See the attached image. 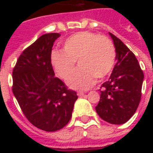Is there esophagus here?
Wrapping results in <instances>:
<instances>
[{"label":"esophagus","mask_w":153,"mask_h":153,"mask_svg":"<svg viewBox=\"0 0 153 153\" xmlns=\"http://www.w3.org/2000/svg\"><path fill=\"white\" fill-rule=\"evenodd\" d=\"M84 92H83V91H79V92H78V93H77V94H78V96L79 97H82V96H83V95H84Z\"/></svg>","instance_id":"obj_1"}]
</instances>
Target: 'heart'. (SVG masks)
Instances as JSON below:
<instances>
[{"mask_svg":"<svg viewBox=\"0 0 153 153\" xmlns=\"http://www.w3.org/2000/svg\"><path fill=\"white\" fill-rule=\"evenodd\" d=\"M116 52L112 42L105 36L90 32H79L65 41L61 51H54L51 62L58 76L66 79L73 74L76 61L79 70L67 80L75 89H86L97 79L102 80L115 65Z\"/></svg>","mask_w":153,"mask_h":153,"instance_id":"heart-1","label":"heart"}]
</instances>
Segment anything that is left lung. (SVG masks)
I'll return each mask as SVG.
<instances>
[{"instance_id":"1","label":"left lung","mask_w":153,"mask_h":153,"mask_svg":"<svg viewBox=\"0 0 153 153\" xmlns=\"http://www.w3.org/2000/svg\"><path fill=\"white\" fill-rule=\"evenodd\" d=\"M115 47L116 64L109 79L101 86L96 111L103 120L121 125L134 115L141 100L143 72L134 54L110 33Z\"/></svg>"}]
</instances>
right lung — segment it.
<instances>
[{
  "label": "right lung",
  "instance_id": "right-lung-1",
  "mask_svg": "<svg viewBox=\"0 0 153 153\" xmlns=\"http://www.w3.org/2000/svg\"><path fill=\"white\" fill-rule=\"evenodd\" d=\"M60 36H41L22 52L12 73V91L24 115L35 127L47 132L69 123L78 98L76 92L55 77L51 65V49Z\"/></svg>",
  "mask_w": 153,
  "mask_h": 153
}]
</instances>
